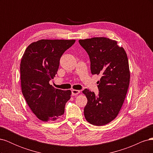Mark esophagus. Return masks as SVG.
<instances>
[{"instance_id": "esophagus-1", "label": "esophagus", "mask_w": 153, "mask_h": 153, "mask_svg": "<svg viewBox=\"0 0 153 153\" xmlns=\"http://www.w3.org/2000/svg\"><path fill=\"white\" fill-rule=\"evenodd\" d=\"M80 91L78 90H76V89H73L71 90V92H72V95L73 96H75V95H77L80 93Z\"/></svg>"}]
</instances>
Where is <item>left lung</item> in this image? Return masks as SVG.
<instances>
[{
    "label": "left lung",
    "instance_id": "obj_1",
    "mask_svg": "<svg viewBox=\"0 0 153 153\" xmlns=\"http://www.w3.org/2000/svg\"><path fill=\"white\" fill-rule=\"evenodd\" d=\"M91 61L92 75H100L99 93L85 89L84 116L87 122L103 126L117 116L124 101L130 79L127 54L117 41L103 37L80 39Z\"/></svg>",
    "mask_w": 153,
    "mask_h": 153
}]
</instances>
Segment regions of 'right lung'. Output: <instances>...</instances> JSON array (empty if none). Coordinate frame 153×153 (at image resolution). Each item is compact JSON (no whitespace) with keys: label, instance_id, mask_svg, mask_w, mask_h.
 I'll list each match as a JSON object with an SVG mask.
<instances>
[{"label":"right lung","instance_id":"right-lung-1","mask_svg":"<svg viewBox=\"0 0 153 153\" xmlns=\"http://www.w3.org/2000/svg\"><path fill=\"white\" fill-rule=\"evenodd\" d=\"M75 39H41L30 44L20 62L22 92L27 105L43 121H55L64 112L71 91L55 89L49 84L59 66V61Z\"/></svg>","mask_w":153,"mask_h":153}]
</instances>
